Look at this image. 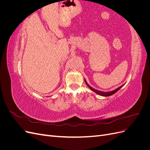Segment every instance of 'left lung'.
<instances>
[{"label":"left lung","mask_w":150,"mask_h":150,"mask_svg":"<svg viewBox=\"0 0 150 150\" xmlns=\"http://www.w3.org/2000/svg\"><path fill=\"white\" fill-rule=\"evenodd\" d=\"M84 81H85V83H86V84L88 86V87L91 90V91H94V93H96V94H98V95H100V96H104V97H106V96H111V95H112V94H114L115 93H116L117 91H118L119 89H120L122 86H123L124 85H125V84H122V86H121L120 87H119V88H117V89H115V90H113V91H109V92H104V91H99V90H97V89H94V88H92L91 86L90 85H89V84L87 83V81H86V79H84Z\"/></svg>","instance_id":"1"}]
</instances>
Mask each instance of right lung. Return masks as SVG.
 Listing matches in <instances>:
<instances>
[{
	"mask_svg": "<svg viewBox=\"0 0 150 150\" xmlns=\"http://www.w3.org/2000/svg\"><path fill=\"white\" fill-rule=\"evenodd\" d=\"M47 97H49V96H47Z\"/></svg>",
	"mask_w": 150,
	"mask_h": 150,
	"instance_id": "add662e5",
	"label": "right lung"
}]
</instances>
